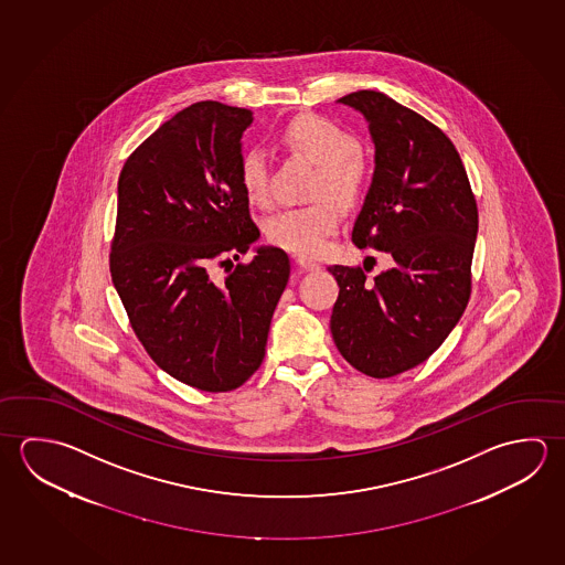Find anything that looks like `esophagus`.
Instances as JSON below:
<instances>
[{
	"mask_svg": "<svg viewBox=\"0 0 565 565\" xmlns=\"http://www.w3.org/2000/svg\"><path fill=\"white\" fill-rule=\"evenodd\" d=\"M296 264L306 271H313V269L319 268L313 259L306 258V256H297Z\"/></svg>",
	"mask_w": 565,
	"mask_h": 565,
	"instance_id": "34e87169",
	"label": "esophagus"
}]
</instances>
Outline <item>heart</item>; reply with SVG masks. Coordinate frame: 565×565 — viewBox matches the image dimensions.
<instances>
[{
  "instance_id": "obj_1",
  "label": "heart",
  "mask_w": 565,
  "mask_h": 565,
  "mask_svg": "<svg viewBox=\"0 0 565 565\" xmlns=\"http://www.w3.org/2000/svg\"><path fill=\"white\" fill-rule=\"evenodd\" d=\"M279 145L291 154L317 167L309 206L284 210L268 220L266 234L279 248L299 256H316L326 239L339 228V209L361 204L369 189V169L361 140L335 120L319 115H299L279 130ZM239 184L249 202L259 209L274 204V180L266 152L249 149L239 160ZM337 201L333 203L332 200Z\"/></svg>"
}]
</instances>
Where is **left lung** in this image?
<instances>
[{
	"label": "left lung",
	"mask_w": 565,
	"mask_h": 565,
	"mask_svg": "<svg viewBox=\"0 0 565 565\" xmlns=\"http://www.w3.org/2000/svg\"><path fill=\"white\" fill-rule=\"evenodd\" d=\"M339 103L361 110L375 142V174L351 239L391 254L366 279L361 266H329L339 286L331 335L349 365L386 379L443 345L472 291L478 209L452 140L379 90Z\"/></svg>",
	"instance_id": "1"
}]
</instances>
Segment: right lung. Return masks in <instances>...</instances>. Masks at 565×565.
Returning <instances> with one entry per match:
<instances>
[{
	"mask_svg": "<svg viewBox=\"0 0 565 565\" xmlns=\"http://www.w3.org/2000/svg\"><path fill=\"white\" fill-rule=\"evenodd\" d=\"M252 110L200 100L160 125L119 177L110 278L157 365L184 385L228 393L258 371L289 279L279 248H258L239 184ZM231 264L222 280L216 265Z\"/></svg>",
	"mask_w": 565,
	"mask_h": 565,
	"instance_id": "right-lung-1",
	"label": "right lung"
}]
</instances>
